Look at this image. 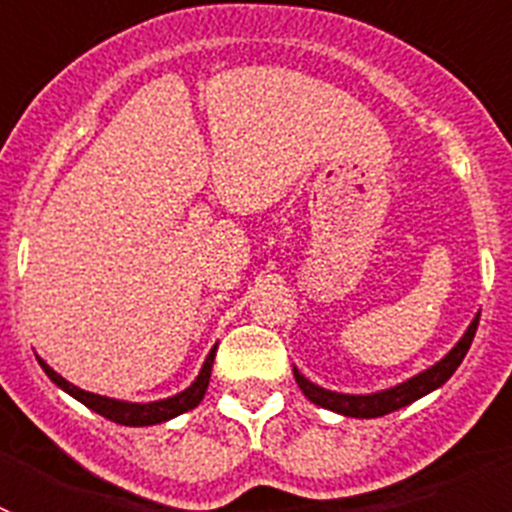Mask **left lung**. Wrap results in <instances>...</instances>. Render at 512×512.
I'll use <instances>...</instances> for the list:
<instances>
[{
  "mask_svg": "<svg viewBox=\"0 0 512 512\" xmlns=\"http://www.w3.org/2000/svg\"><path fill=\"white\" fill-rule=\"evenodd\" d=\"M477 325H479V315L472 320L467 333L459 338V343H456V346L451 348L449 354L443 356L438 364H433L431 369L415 374L413 379L397 384V387H390V390L374 392V395H343V392H330V390H323V387H318V384H312L310 379L302 377L297 369H292V372H295L297 384H300V390L305 392L307 400L320 405V408L348 415V418H379V415L395 413V410L420 400V397L428 395V392L438 390V387H441V384L456 372V366L464 361V356H467L469 346H472L474 341V333H477Z\"/></svg>",
  "mask_w": 512,
  "mask_h": 512,
  "instance_id": "left-lung-1",
  "label": "left lung"
}]
</instances>
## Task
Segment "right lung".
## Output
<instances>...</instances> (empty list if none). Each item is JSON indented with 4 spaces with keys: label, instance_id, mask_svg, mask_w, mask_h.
<instances>
[{
    "label": "right lung",
    "instance_id": "right-lung-1",
    "mask_svg": "<svg viewBox=\"0 0 512 512\" xmlns=\"http://www.w3.org/2000/svg\"><path fill=\"white\" fill-rule=\"evenodd\" d=\"M215 351L217 346L212 348L210 354H207L205 364H202L200 374L189 384L187 390L179 392L174 397H166V400H156V402H122V400H112V397H102V395H94V392L87 390H79L76 384L66 382L61 374H56L51 366L45 364L43 359L40 366H43V372L51 377L53 384H58L63 392H69L71 397L81 402V405H87L89 410L99 413L102 418L112 420V423H120V425H156V423H164V420L176 418V415L187 413V410L197 408L202 402L207 392V384H210V372H212V361H215Z\"/></svg>",
    "mask_w": 512,
    "mask_h": 512
}]
</instances>
